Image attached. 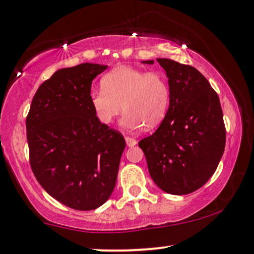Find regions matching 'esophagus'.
<instances>
[{
	"mask_svg": "<svg viewBox=\"0 0 254 254\" xmlns=\"http://www.w3.org/2000/svg\"><path fill=\"white\" fill-rule=\"evenodd\" d=\"M126 141H127V145L128 147H132L134 145H137V140L134 138H131V137H126Z\"/></svg>",
	"mask_w": 254,
	"mask_h": 254,
	"instance_id": "esophagus-1",
	"label": "esophagus"
}]
</instances>
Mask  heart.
I'll return each mask as SVG.
<instances>
[{
  "label": "heart",
  "instance_id": "1",
  "mask_svg": "<svg viewBox=\"0 0 254 254\" xmlns=\"http://www.w3.org/2000/svg\"><path fill=\"white\" fill-rule=\"evenodd\" d=\"M101 89L90 93L94 115L103 124L114 122L123 108V127L139 130L160 126L170 106V85L161 71L116 67L101 78Z\"/></svg>",
  "mask_w": 254,
  "mask_h": 254
}]
</instances>
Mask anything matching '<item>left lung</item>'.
<instances>
[{
    "label": "left lung",
    "instance_id": "1",
    "mask_svg": "<svg viewBox=\"0 0 254 254\" xmlns=\"http://www.w3.org/2000/svg\"><path fill=\"white\" fill-rule=\"evenodd\" d=\"M170 85V106L161 126L139 141L148 171L162 190L186 195L207 183L226 145L218 93L195 67L158 58ZM154 64L153 60L142 62Z\"/></svg>",
    "mask_w": 254,
    "mask_h": 254
}]
</instances>
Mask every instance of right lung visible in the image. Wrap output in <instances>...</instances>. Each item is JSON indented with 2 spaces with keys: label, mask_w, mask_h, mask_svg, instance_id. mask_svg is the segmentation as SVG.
<instances>
[{
  "label": "right lung",
  "mask_w": 254,
  "mask_h": 254,
  "mask_svg": "<svg viewBox=\"0 0 254 254\" xmlns=\"http://www.w3.org/2000/svg\"><path fill=\"white\" fill-rule=\"evenodd\" d=\"M108 66L63 68L37 89L26 117L32 171L44 190L78 211L99 207L114 190L126 140L90 103L93 78Z\"/></svg>",
  "instance_id": "1"
}]
</instances>
